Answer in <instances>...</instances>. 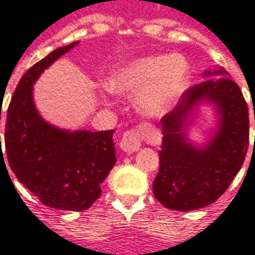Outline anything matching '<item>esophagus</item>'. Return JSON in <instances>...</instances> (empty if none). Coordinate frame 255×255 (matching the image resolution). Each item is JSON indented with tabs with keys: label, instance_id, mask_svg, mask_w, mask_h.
<instances>
[{
	"label": "esophagus",
	"instance_id": "obj_1",
	"mask_svg": "<svg viewBox=\"0 0 255 255\" xmlns=\"http://www.w3.org/2000/svg\"><path fill=\"white\" fill-rule=\"evenodd\" d=\"M142 131L139 128H132L129 131H126L120 140V147L127 153L138 151L142 144Z\"/></svg>",
	"mask_w": 255,
	"mask_h": 255
}]
</instances>
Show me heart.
Masks as SVG:
<instances>
[{"instance_id":"b5f03b06","label":"heart","mask_w":255,"mask_h":255,"mask_svg":"<svg viewBox=\"0 0 255 255\" xmlns=\"http://www.w3.org/2000/svg\"><path fill=\"white\" fill-rule=\"evenodd\" d=\"M190 65L180 54H153L119 67L106 82L115 94L139 93L138 105L147 116L171 111L188 87Z\"/></svg>"}]
</instances>
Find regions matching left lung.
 Here are the masks:
<instances>
[{"label": "left lung", "mask_w": 255, "mask_h": 255, "mask_svg": "<svg viewBox=\"0 0 255 255\" xmlns=\"http://www.w3.org/2000/svg\"><path fill=\"white\" fill-rule=\"evenodd\" d=\"M213 73L225 71L205 75ZM203 99L218 106L220 128L209 145L197 149L188 143L184 131L192 109ZM160 124L164 138L158 151L160 169L153 183L155 199L180 212L216 202L238 175L249 149V106L241 87L230 78L194 84Z\"/></svg>", "instance_id": "obj_1"}]
</instances>
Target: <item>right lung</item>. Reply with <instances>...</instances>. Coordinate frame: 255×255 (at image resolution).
I'll use <instances>...</instances> for the list:
<instances>
[{"instance_id": "obj_1", "label": "right lung", "mask_w": 255, "mask_h": 255, "mask_svg": "<svg viewBox=\"0 0 255 255\" xmlns=\"http://www.w3.org/2000/svg\"><path fill=\"white\" fill-rule=\"evenodd\" d=\"M76 43L53 50L20 79L6 113L5 153L19 182L43 205L80 212L100 198L101 183L116 164L115 131L58 129L39 116L32 101L38 76Z\"/></svg>"}]
</instances>
